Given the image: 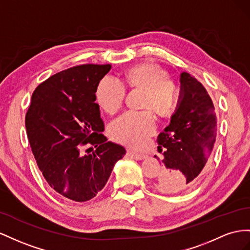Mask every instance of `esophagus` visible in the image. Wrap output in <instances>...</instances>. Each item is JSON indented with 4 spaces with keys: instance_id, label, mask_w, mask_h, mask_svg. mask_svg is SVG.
Segmentation results:
<instances>
[{
    "instance_id": "esophagus-1",
    "label": "esophagus",
    "mask_w": 250,
    "mask_h": 250,
    "mask_svg": "<svg viewBox=\"0 0 250 250\" xmlns=\"http://www.w3.org/2000/svg\"><path fill=\"white\" fill-rule=\"evenodd\" d=\"M127 156L131 157L132 159H135V160H144L146 157L144 154H136V153H133V152H127Z\"/></svg>"
}]
</instances>
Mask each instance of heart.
<instances>
[{
    "instance_id": "obj_1",
    "label": "heart",
    "mask_w": 250,
    "mask_h": 250,
    "mask_svg": "<svg viewBox=\"0 0 250 250\" xmlns=\"http://www.w3.org/2000/svg\"><path fill=\"white\" fill-rule=\"evenodd\" d=\"M125 83L131 88L144 90L142 106L149 108L160 116H168L177 105L178 90L167 72L152 62L140 63L127 71ZM96 101L106 113H115L123 105L125 88L116 77L104 76L96 87ZM156 131L153 113L127 111L113 121L111 135L123 145L133 148L144 146Z\"/></svg>"
}]
</instances>
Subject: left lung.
<instances>
[{"instance_id":"left-lung-1","label":"left lung","mask_w":250,"mask_h":250,"mask_svg":"<svg viewBox=\"0 0 250 250\" xmlns=\"http://www.w3.org/2000/svg\"><path fill=\"white\" fill-rule=\"evenodd\" d=\"M216 137L217 116L208 91L188 72L180 73L176 110L157 138L159 152L163 151V169L155 179V188L165 194L194 188L203 174ZM155 158L159 160L157 156Z\"/></svg>"}]
</instances>
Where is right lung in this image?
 <instances>
[{
    "label": "right lung",
    "instance_id": "1",
    "mask_svg": "<svg viewBox=\"0 0 250 250\" xmlns=\"http://www.w3.org/2000/svg\"><path fill=\"white\" fill-rule=\"evenodd\" d=\"M111 68L82 65L50 76L33 92L26 114L27 136L42 176L52 189L75 202L94 198L125 155L123 146L102 134L95 103L97 84ZM88 144L97 149L83 154Z\"/></svg>",
    "mask_w": 250,
    "mask_h": 250
}]
</instances>
